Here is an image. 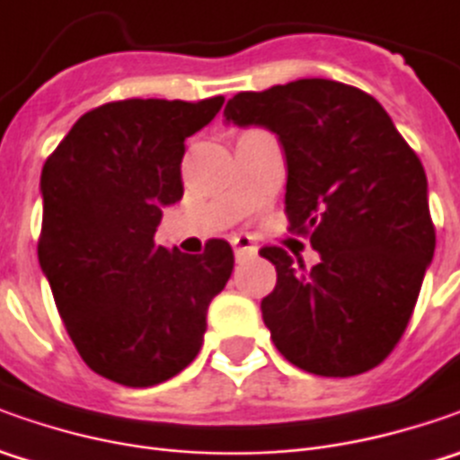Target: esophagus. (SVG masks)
<instances>
[{"label":"esophagus","instance_id":"34e87169","mask_svg":"<svg viewBox=\"0 0 460 460\" xmlns=\"http://www.w3.org/2000/svg\"><path fill=\"white\" fill-rule=\"evenodd\" d=\"M233 251H235V256L245 258V256H253L256 253V243L253 238H248V235H233Z\"/></svg>","mask_w":460,"mask_h":460}]
</instances>
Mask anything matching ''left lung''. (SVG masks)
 <instances>
[{
	"label": "left lung",
	"instance_id": "1",
	"mask_svg": "<svg viewBox=\"0 0 460 460\" xmlns=\"http://www.w3.org/2000/svg\"><path fill=\"white\" fill-rule=\"evenodd\" d=\"M225 117L274 130L287 153L289 233L320 263L263 245L276 289L261 312L279 353L317 376L379 366L404 335L435 253L428 179L376 99L330 79L240 92Z\"/></svg>",
	"mask_w": 460,
	"mask_h": 460
}]
</instances>
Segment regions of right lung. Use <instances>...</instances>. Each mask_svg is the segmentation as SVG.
<instances>
[{"label": "right lung", "instance_id": "add662e5", "mask_svg": "<svg viewBox=\"0 0 460 460\" xmlns=\"http://www.w3.org/2000/svg\"><path fill=\"white\" fill-rule=\"evenodd\" d=\"M222 102H107L45 161L40 269L84 363L122 386L161 384L197 358L207 307L233 274L227 240L199 256L153 240L161 209L184 194V140Z\"/></svg>", "mask_w": 460, "mask_h": 460}]
</instances>
